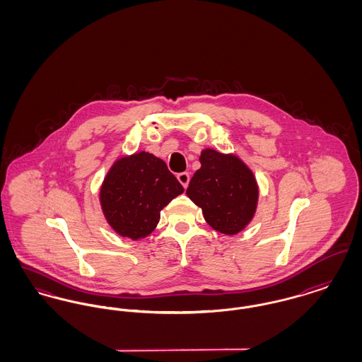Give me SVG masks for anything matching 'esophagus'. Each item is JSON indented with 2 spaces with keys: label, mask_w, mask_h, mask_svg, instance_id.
<instances>
[{
  "label": "esophagus",
  "mask_w": 362,
  "mask_h": 362,
  "mask_svg": "<svg viewBox=\"0 0 362 362\" xmlns=\"http://www.w3.org/2000/svg\"><path fill=\"white\" fill-rule=\"evenodd\" d=\"M177 180L182 183V186L185 187V189H187V186H189V173H182L177 175Z\"/></svg>",
  "instance_id": "1"
}]
</instances>
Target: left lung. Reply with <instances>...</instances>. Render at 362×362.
Masks as SVG:
<instances>
[{"label":"left lung","instance_id":"1","mask_svg":"<svg viewBox=\"0 0 362 362\" xmlns=\"http://www.w3.org/2000/svg\"><path fill=\"white\" fill-rule=\"evenodd\" d=\"M201 168L187 187L189 199L202 209L213 229L236 235L245 228L257 210L258 186L251 170L233 155L213 149L202 151Z\"/></svg>","mask_w":362,"mask_h":362}]
</instances>
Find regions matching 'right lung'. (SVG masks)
<instances>
[{"label": "right lung", "mask_w": 362, "mask_h": 362, "mask_svg": "<svg viewBox=\"0 0 362 362\" xmlns=\"http://www.w3.org/2000/svg\"><path fill=\"white\" fill-rule=\"evenodd\" d=\"M182 192L183 186L163 160L139 152L112 165L100 189V204L118 235L138 240L155 229L161 209Z\"/></svg>", "instance_id": "1"}]
</instances>
